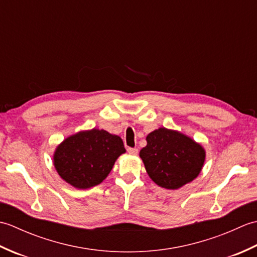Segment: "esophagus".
Listing matches in <instances>:
<instances>
[{
    "label": "esophagus",
    "instance_id": "1",
    "mask_svg": "<svg viewBox=\"0 0 257 257\" xmlns=\"http://www.w3.org/2000/svg\"><path fill=\"white\" fill-rule=\"evenodd\" d=\"M127 151H128V154H130V155H137L138 154V149L137 148H127Z\"/></svg>",
    "mask_w": 257,
    "mask_h": 257
}]
</instances>
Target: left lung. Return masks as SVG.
Returning a JSON list of instances; mask_svg holds the SVG:
<instances>
[{
	"label": "left lung",
	"instance_id": "left-lung-1",
	"mask_svg": "<svg viewBox=\"0 0 257 257\" xmlns=\"http://www.w3.org/2000/svg\"><path fill=\"white\" fill-rule=\"evenodd\" d=\"M140 158L149 177L162 188L176 190L192 181L204 163L200 145L173 130L160 128L147 136Z\"/></svg>",
	"mask_w": 257,
	"mask_h": 257
}]
</instances>
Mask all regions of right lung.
Here are the masks:
<instances>
[{
  "label": "right lung",
  "mask_w": 257,
  "mask_h": 257,
  "mask_svg": "<svg viewBox=\"0 0 257 257\" xmlns=\"http://www.w3.org/2000/svg\"><path fill=\"white\" fill-rule=\"evenodd\" d=\"M123 152L121 138L106 130L92 129L64 140L54 155V165L67 183L77 189H88L106 179Z\"/></svg>",
  "instance_id": "right-lung-1"
}]
</instances>
